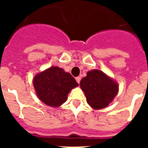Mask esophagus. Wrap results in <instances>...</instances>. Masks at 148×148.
<instances>
[{
  "instance_id": "1",
  "label": "esophagus",
  "mask_w": 148,
  "mask_h": 148,
  "mask_svg": "<svg viewBox=\"0 0 148 148\" xmlns=\"http://www.w3.org/2000/svg\"><path fill=\"white\" fill-rule=\"evenodd\" d=\"M75 79H76L77 82L78 84H80V81H81V77H77Z\"/></svg>"
}]
</instances>
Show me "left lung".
Instances as JSON below:
<instances>
[{"label":"left lung","instance_id":"obj_1","mask_svg":"<svg viewBox=\"0 0 148 148\" xmlns=\"http://www.w3.org/2000/svg\"><path fill=\"white\" fill-rule=\"evenodd\" d=\"M80 86L88 104L97 110L106 108L118 92V84L100 70L88 71Z\"/></svg>","mask_w":148,"mask_h":148}]
</instances>
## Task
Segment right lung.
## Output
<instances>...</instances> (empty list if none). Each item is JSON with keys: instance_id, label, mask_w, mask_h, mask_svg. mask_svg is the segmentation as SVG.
<instances>
[{"instance_id": "1", "label": "right lung", "mask_w": 148, "mask_h": 148, "mask_svg": "<svg viewBox=\"0 0 148 148\" xmlns=\"http://www.w3.org/2000/svg\"><path fill=\"white\" fill-rule=\"evenodd\" d=\"M33 82L38 98L53 108L64 103L70 91L78 86L71 74L58 67H51L38 74Z\"/></svg>"}]
</instances>
